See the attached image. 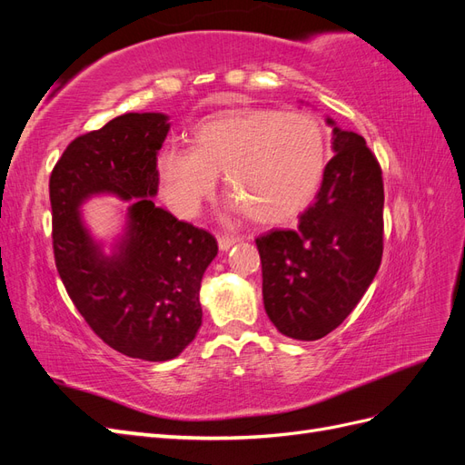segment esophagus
Here are the masks:
<instances>
[{"label":"esophagus","instance_id":"34e87169","mask_svg":"<svg viewBox=\"0 0 465 465\" xmlns=\"http://www.w3.org/2000/svg\"><path fill=\"white\" fill-rule=\"evenodd\" d=\"M238 241H241V238L234 236V234H217V242H219L221 250H229Z\"/></svg>","mask_w":465,"mask_h":465}]
</instances>
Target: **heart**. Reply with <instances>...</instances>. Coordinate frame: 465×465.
Segmentation results:
<instances>
[{"mask_svg":"<svg viewBox=\"0 0 465 465\" xmlns=\"http://www.w3.org/2000/svg\"><path fill=\"white\" fill-rule=\"evenodd\" d=\"M326 135L306 112L236 108L192 128L190 149L164 147L157 159L163 198L180 217L200 213L223 174L229 209L260 224L297 217L326 171Z\"/></svg>","mask_w":465,"mask_h":465,"instance_id":"heart-1","label":"heart"}]
</instances>
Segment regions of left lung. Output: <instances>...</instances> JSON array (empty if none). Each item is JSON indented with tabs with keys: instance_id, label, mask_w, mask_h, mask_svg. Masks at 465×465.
Wrapping results in <instances>:
<instances>
[{
	"instance_id": "obj_1",
	"label": "left lung",
	"mask_w": 465,
	"mask_h": 465,
	"mask_svg": "<svg viewBox=\"0 0 465 465\" xmlns=\"http://www.w3.org/2000/svg\"><path fill=\"white\" fill-rule=\"evenodd\" d=\"M333 125V157L297 229L256 238L265 312L287 337L314 341L359 304L382 262L384 182L362 135Z\"/></svg>"
}]
</instances>
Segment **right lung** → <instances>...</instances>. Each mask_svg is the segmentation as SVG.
<instances>
[{"instance_id": "right-lung-1", "label": "right lung", "mask_w": 465, "mask_h": 465, "mask_svg": "<svg viewBox=\"0 0 465 465\" xmlns=\"http://www.w3.org/2000/svg\"><path fill=\"white\" fill-rule=\"evenodd\" d=\"M168 130L159 112H130L75 137L50 174L52 246L69 299L106 345L143 361L174 359L193 341L202 277L217 256L213 234L151 200ZM94 193L133 200L112 257L80 221L78 205Z\"/></svg>"}]
</instances>
